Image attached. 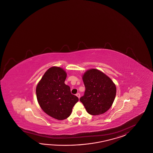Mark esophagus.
Returning <instances> with one entry per match:
<instances>
[{
	"instance_id": "1",
	"label": "esophagus",
	"mask_w": 153,
	"mask_h": 153,
	"mask_svg": "<svg viewBox=\"0 0 153 153\" xmlns=\"http://www.w3.org/2000/svg\"><path fill=\"white\" fill-rule=\"evenodd\" d=\"M76 96L78 97V98H80V94L79 93H77V94H76Z\"/></svg>"
}]
</instances>
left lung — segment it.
<instances>
[{"instance_id": "8db88e82", "label": "left lung", "mask_w": 153, "mask_h": 153, "mask_svg": "<svg viewBox=\"0 0 153 153\" xmlns=\"http://www.w3.org/2000/svg\"><path fill=\"white\" fill-rule=\"evenodd\" d=\"M82 79L86 88L80 98L90 114H103L111 107L116 95V85L102 71L92 68L85 72Z\"/></svg>"}]
</instances>
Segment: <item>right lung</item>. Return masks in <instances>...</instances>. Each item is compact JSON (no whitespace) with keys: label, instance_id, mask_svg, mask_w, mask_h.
<instances>
[{"label":"right lung","instance_id":"add662e5","mask_svg":"<svg viewBox=\"0 0 153 153\" xmlns=\"http://www.w3.org/2000/svg\"><path fill=\"white\" fill-rule=\"evenodd\" d=\"M67 73L63 68L53 66L45 72L36 88L37 102L47 114L57 120L66 119L78 101L65 83Z\"/></svg>","mask_w":153,"mask_h":153}]
</instances>
